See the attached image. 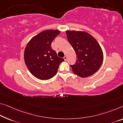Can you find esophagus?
<instances>
[{"mask_svg": "<svg viewBox=\"0 0 123 123\" xmlns=\"http://www.w3.org/2000/svg\"><path fill=\"white\" fill-rule=\"evenodd\" d=\"M64 60H67V57L66 56H64Z\"/></svg>", "mask_w": 123, "mask_h": 123, "instance_id": "obj_1", "label": "esophagus"}]
</instances>
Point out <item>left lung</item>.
Wrapping results in <instances>:
<instances>
[{"mask_svg": "<svg viewBox=\"0 0 123 123\" xmlns=\"http://www.w3.org/2000/svg\"><path fill=\"white\" fill-rule=\"evenodd\" d=\"M66 34L77 55L76 63L70 65L73 72L81 77L93 75L101 67L103 60L98 42L86 32L67 31Z\"/></svg>", "mask_w": 123, "mask_h": 123, "instance_id": "left-lung-1", "label": "left lung"}]
</instances>
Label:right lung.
<instances>
[{"label": "right lung", "instance_id": "add662e5", "mask_svg": "<svg viewBox=\"0 0 123 123\" xmlns=\"http://www.w3.org/2000/svg\"><path fill=\"white\" fill-rule=\"evenodd\" d=\"M59 30H48L42 31L31 38L24 52V60L26 67L34 76L42 80L50 79L58 71L63 58L58 57L51 43Z\"/></svg>", "mask_w": 123, "mask_h": 123}]
</instances>
